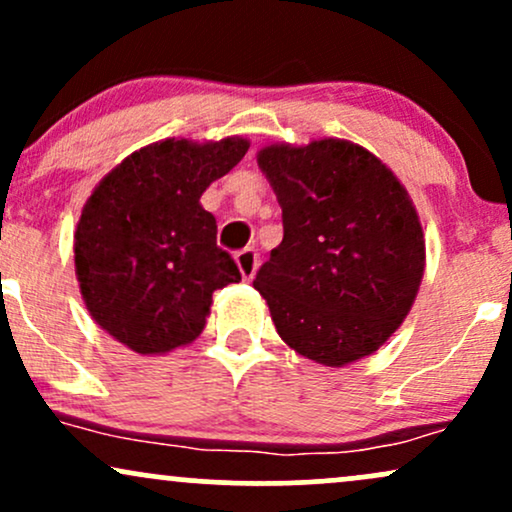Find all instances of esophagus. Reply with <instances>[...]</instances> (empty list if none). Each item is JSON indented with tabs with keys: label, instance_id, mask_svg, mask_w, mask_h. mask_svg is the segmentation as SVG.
I'll list each match as a JSON object with an SVG mask.
<instances>
[{
	"label": "esophagus",
	"instance_id": "34e87169",
	"mask_svg": "<svg viewBox=\"0 0 512 512\" xmlns=\"http://www.w3.org/2000/svg\"><path fill=\"white\" fill-rule=\"evenodd\" d=\"M257 252L252 250V248H245V250H240L238 255H236V264H238V269H240V276H243L245 281H250L252 276H255V272H257Z\"/></svg>",
	"mask_w": 512,
	"mask_h": 512
}]
</instances>
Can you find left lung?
I'll list each match as a JSON object with an SVG mask.
<instances>
[{"mask_svg": "<svg viewBox=\"0 0 512 512\" xmlns=\"http://www.w3.org/2000/svg\"><path fill=\"white\" fill-rule=\"evenodd\" d=\"M284 219V240L257 272L279 337L330 368L383 346L416 301L426 240L409 192L346 139L257 151Z\"/></svg>", "mask_w": 512, "mask_h": 512, "instance_id": "1", "label": "left lung"}]
</instances>
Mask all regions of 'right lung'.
<instances>
[{"mask_svg": "<svg viewBox=\"0 0 512 512\" xmlns=\"http://www.w3.org/2000/svg\"><path fill=\"white\" fill-rule=\"evenodd\" d=\"M250 142L163 139L129 154L93 187L74 233L81 298L96 325L134 354L192 344L216 289L240 281L199 204Z\"/></svg>", "mask_w": 512, "mask_h": 512, "instance_id": "obj_1", "label": "right lung"}]
</instances>
